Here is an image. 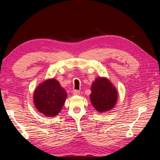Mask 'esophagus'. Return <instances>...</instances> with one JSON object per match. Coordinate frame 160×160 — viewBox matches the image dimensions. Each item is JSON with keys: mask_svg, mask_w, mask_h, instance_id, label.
<instances>
[{"mask_svg": "<svg viewBox=\"0 0 160 160\" xmlns=\"http://www.w3.org/2000/svg\"><path fill=\"white\" fill-rule=\"evenodd\" d=\"M80 91H78V90H74L73 91H72V94L74 95H80Z\"/></svg>", "mask_w": 160, "mask_h": 160, "instance_id": "34e87169", "label": "esophagus"}]
</instances>
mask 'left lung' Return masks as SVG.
Here are the masks:
<instances>
[{
  "label": "left lung",
  "mask_w": 160,
  "mask_h": 160,
  "mask_svg": "<svg viewBox=\"0 0 160 160\" xmlns=\"http://www.w3.org/2000/svg\"><path fill=\"white\" fill-rule=\"evenodd\" d=\"M91 91V102L97 112H105L114 108L118 94L115 86L108 78H96L92 83Z\"/></svg>",
  "instance_id": "obj_1"
}]
</instances>
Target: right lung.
I'll use <instances>...</instances> for the list:
<instances>
[{
    "instance_id": "right-lung-1",
    "label": "right lung",
    "mask_w": 160,
    "mask_h": 160,
    "mask_svg": "<svg viewBox=\"0 0 160 160\" xmlns=\"http://www.w3.org/2000/svg\"><path fill=\"white\" fill-rule=\"evenodd\" d=\"M67 96L65 90L58 80L48 79L41 83L34 91L33 103L37 110L48 117L60 113Z\"/></svg>"
}]
</instances>
